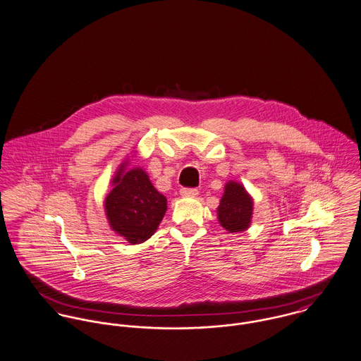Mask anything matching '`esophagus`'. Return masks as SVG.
I'll list each match as a JSON object with an SVG mask.
<instances>
[{
	"label": "esophagus",
	"instance_id": "obj_1",
	"mask_svg": "<svg viewBox=\"0 0 361 361\" xmlns=\"http://www.w3.org/2000/svg\"><path fill=\"white\" fill-rule=\"evenodd\" d=\"M180 194H181V197H184V198H194V197H197V195L200 194V191H198L197 188H183V190L180 191Z\"/></svg>",
	"mask_w": 361,
	"mask_h": 361
}]
</instances>
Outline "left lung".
Masks as SVG:
<instances>
[{"label": "left lung", "mask_w": 361, "mask_h": 361, "mask_svg": "<svg viewBox=\"0 0 361 361\" xmlns=\"http://www.w3.org/2000/svg\"><path fill=\"white\" fill-rule=\"evenodd\" d=\"M253 212V200L245 187L228 181L224 187V195L217 207V219L228 233H240L249 228Z\"/></svg>", "instance_id": "left-lung-1"}]
</instances>
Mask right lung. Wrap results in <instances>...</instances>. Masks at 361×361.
<instances>
[{"mask_svg": "<svg viewBox=\"0 0 361 361\" xmlns=\"http://www.w3.org/2000/svg\"><path fill=\"white\" fill-rule=\"evenodd\" d=\"M126 166L121 163L118 169L112 180L114 188L104 206L111 228L135 245L155 234L166 213L167 200L141 167L126 170Z\"/></svg>", "mask_w": 361, "mask_h": 361, "instance_id": "right-lung-1", "label": "right lung"}]
</instances>
